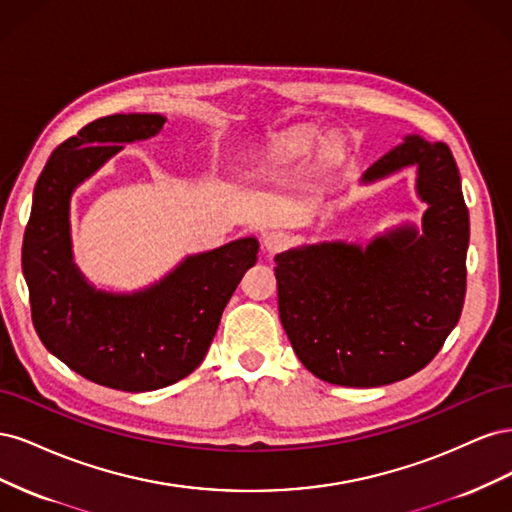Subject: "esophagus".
Segmentation results:
<instances>
[{"mask_svg":"<svg viewBox=\"0 0 512 512\" xmlns=\"http://www.w3.org/2000/svg\"><path fill=\"white\" fill-rule=\"evenodd\" d=\"M288 243H290V237L282 230H271L265 237H262V247H265L269 254H277V252L286 250Z\"/></svg>","mask_w":512,"mask_h":512,"instance_id":"obj_1","label":"esophagus"}]
</instances>
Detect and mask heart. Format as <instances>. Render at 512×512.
Wrapping results in <instances>:
<instances>
[{
    "mask_svg": "<svg viewBox=\"0 0 512 512\" xmlns=\"http://www.w3.org/2000/svg\"><path fill=\"white\" fill-rule=\"evenodd\" d=\"M307 145H309V136H307V134H297L294 138H290L288 149H292V151H299V149H305Z\"/></svg>",
    "mask_w": 512,
    "mask_h": 512,
    "instance_id": "1",
    "label": "heart"
}]
</instances>
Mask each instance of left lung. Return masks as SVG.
<instances>
[{
  "label": "left lung",
  "instance_id": "left-lung-1",
  "mask_svg": "<svg viewBox=\"0 0 512 512\" xmlns=\"http://www.w3.org/2000/svg\"><path fill=\"white\" fill-rule=\"evenodd\" d=\"M416 166L423 226L386 230L365 247L322 241L275 256L277 303L299 361L324 382L382 386L421 371L459 322L470 218L451 149L410 134L361 181Z\"/></svg>",
  "mask_w": 512,
  "mask_h": 512
}]
</instances>
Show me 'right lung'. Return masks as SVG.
<instances>
[{"mask_svg":"<svg viewBox=\"0 0 512 512\" xmlns=\"http://www.w3.org/2000/svg\"><path fill=\"white\" fill-rule=\"evenodd\" d=\"M156 113L108 115L61 143L34 188L23 237V275L40 342L83 378L143 393L190 376L203 363L224 307L254 267L256 237L185 258L136 292L91 286L72 260L70 198L123 149L164 128Z\"/></svg>","mask_w":512,"mask_h":512,"instance_id":"add662e5","label":"right lung"}]
</instances>
